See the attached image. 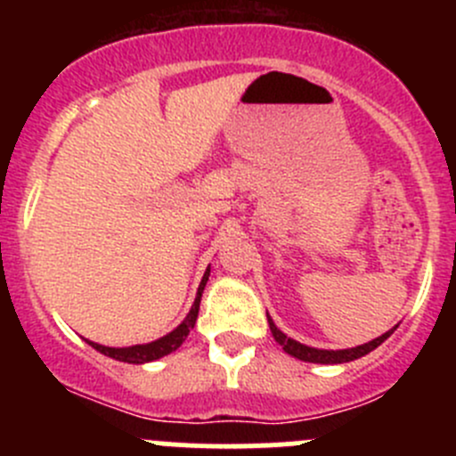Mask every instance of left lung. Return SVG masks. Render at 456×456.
Returning <instances> with one entry per match:
<instances>
[{"label": "left lung", "instance_id": "obj_1", "mask_svg": "<svg viewBox=\"0 0 456 456\" xmlns=\"http://www.w3.org/2000/svg\"><path fill=\"white\" fill-rule=\"evenodd\" d=\"M266 317H269V314H266ZM269 329H271V333H273L275 342H278L280 346H282V351L289 353L291 357H297V360H302V362H311V364H346V362L360 360V357L369 355L370 351H375L381 342H386V339L393 335V330L397 329V326H393L390 330H386L384 335L375 338L372 342H366V344H362V346H355V348H342V351L314 348V346H306V344H300L297 339L287 338V333H282V330L275 326V322L271 320V317H269Z\"/></svg>", "mask_w": 456, "mask_h": 456}]
</instances>
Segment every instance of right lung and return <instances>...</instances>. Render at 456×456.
Listing matches in <instances>:
<instances>
[{"label": "right lung", "mask_w": 456, "mask_h": 456, "mask_svg": "<svg viewBox=\"0 0 456 456\" xmlns=\"http://www.w3.org/2000/svg\"><path fill=\"white\" fill-rule=\"evenodd\" d=\"M207 280H209V266H207L205 275H202L199 291H196V300H194V305H191L190 314H187L185 320H183L181 324L172 330V333L163 335V338L154 339V342H150V344H134V346H123V348L103 346V344L90 342V339H87V344H90L92 348H96L99 353H103V355L112 357V360H118V362H127V364H147V362H154V360H160V357L169 355V353H174L183 342H185L187 335H190V330L194 329L196 317H199V309H200V297H202V291H205Z\"/></svg>", "instance_id": "obj_1"}]
</instances>
